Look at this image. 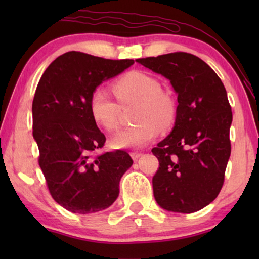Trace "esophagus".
Segmentation results:
<instances>
[{"label":"esophagus","mask_w":259,"mask_h":259,"mask_svg":"<svg viewBox=\"0 0 259 259\" xmlns=\"http://www.w3.org/2000/svg\"><path fill=\"white\" fill-rule=\"evenodd\" d=\"M140 155H141V152H132V153H131V157H132L133 160H137Z\"/></svg>","instance_id":"esophagus-1"}]
</instances>
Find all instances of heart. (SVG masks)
Listing matches in <instances>:
<instances>
[{"label":"heart","mask_w":259,"mask_h":259,"mask_svg":"<svg viewBox=\"0 0 259 259\" xmlns=\"http://www.w3.org/2000/svg\"><path fill=\"white\" fill-rule=\"evenodd\" d=\"M115 97L113 100L107 92L101 88L91 95V114L95 122L108 132L119 128L121 108L136 105L133 120L136 125L115 134L112 139L116 148L141 147L158 136L160 127L168 130L177 116V105L168 92L161 90V84L150 74L133 70L123 75L113 84Z\"/></svg>","instance_id":"heart-1"}]
</instances>
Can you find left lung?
<instances>
[{
    "mask_svg": "<svg viewBox=\"0 0 259 259\" xmlns=\"http://www.w3.org/2000/svg\"><path fill=\"white\" fill-rule=\"evenodd\" d=\"M136 61L168 79L178 94L175 127L152 148L159 160L152 179L155 200L167 211H199L221 192L231 154L232 112L224 84L207 63L190 53Z\"/></svg>",
    "mask_w": 259,
    "mask_h": 259,
    "instance_id": "left-lung-1",
    "label": "left lung"
}]
</instances>
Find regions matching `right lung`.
Returning <instances> with one entry per match:
<instances>
[{"label":"right lung","instance_id":"right-lung-1","mask_svg":"<svg viewBox=\"0 0 259 259\" xmlns=\"http://www.w3.org/2000/svg\"><path fill=\"white\" fill-rule=\"evenodd\" d=\"M134 63L67 52L41 76L33 100V137L49 193L73 213L105 210L133 164L126 151L98 153L106 137L91 114V95L102 81Z\"/></svg>","mask_w":259,"mask_h":259}]
</instances>
